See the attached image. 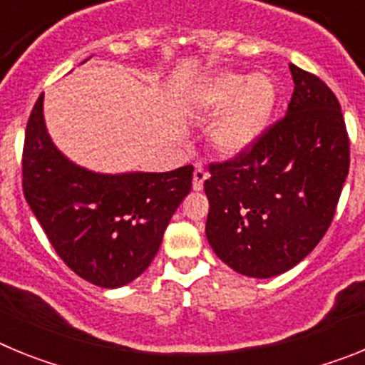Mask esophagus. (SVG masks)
I'll return each instance as SVG.
<instances>
[{
	"mask_svg": "<svg viewBox=\"0 0 365 365\" xmlns=\"http://www.w3.org/2000/svg\"><path fill=\"white\" fill-rule=\"evenodd\" d=\"M206 179H208V173H206L201 166H195V172H193V180H192L193 190H195V192H201Z\"/></svg>",
	"mask_w": 365,
	"mask_h": 365,
	"instance_id": "obj_1",
	"label": "esophagus"
}]
</instances>
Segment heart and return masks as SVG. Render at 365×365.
Wrapping results in <instances>:
<instances>
[{"mask_svg": "<svg viewBox=\"0 0 365 365\" xmlns=\"http://www.w3.org/2000/svg\"><path fill=\"white\" fill-rule=\"evenodd\" d=\"M186 106L199 115L221 111L210 130V144L225 159L250 150L269 124L276 106V86L270 76L256 73L245 76L221 71L193 86Z\"/></svg>", "mask_w": 365, "mask_h": 365, "instance_id": "heart-1", "label": "heart"}]
</instances>
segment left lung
<instances>
[{
	"label": "left lung",
	"mask_w": 365,
	"mask_h": 365,
	"mask_svg": "<svg viewBox=\"0 0 365 365\" xmlns=\"http://www.w3.org/2000/svg\"><path fill=\"white\" fill-rule=\"evenodd\" d=\"M285 117L241 157L212 164L205 192L206 240L222 263L248 278L291 270L320 243L349 173V138L334 93L289 66Z\"/></svg>",
	"instance_id": "1"
}]
</instances>
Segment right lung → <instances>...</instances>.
Listing matches in <instances>:
<instances>
[{
    "label": "right lung",
    "instance_id": "add662e5",
    "mask_svg": "<svg viewBox=\"0 0 365 365\" xmlns=\"http://www.w3.org/2000/svg\"><path fill=\"white\" fill-rule=\"evenodd\" d=\"M21 168L25 199L58 256L104 289L128 285L150 267L193 173V166L100 173L73 163L47 131L43 95L29 118Z\"/></svg>",
    "mask_w": 365,
    "mask_h": 365
}]
</instances>
